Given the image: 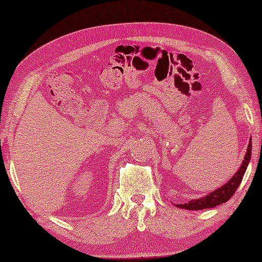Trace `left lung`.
Wrapping results in <instances>:
<instances>
[{
	"label": "left lung",
	"instance_id": "left-lung-1",
	"mask_svg": "<svg viewBox=\"0 0 262 262\" xmlns=\"http://www.w3.org/2000/svg\"><path fill=\"white\" fill-rule=\"evenodd\" d=\"M251 158V139L250 144H248L247 150H246V155L244 161H242L241 167L238 168L236 173L232 176V179L227 184H224L223 186L218 187L216 190H214L213 192H209L207 196H202L199 199L190 200V202L185 203V204H178L176 207L181 208V209L186 210H202V209H210V208H215L216 205H221L223 203L228 202L233 194L236 192L237 187L241 184L242 178H244L246 168H247L248 162H250Z\"/></svg>",
	"mask_w": 262,
	"mask_h": 262
}]
</instances>
